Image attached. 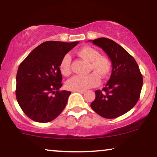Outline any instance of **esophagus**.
<instances>
[{"mask_svg":"<svg viewBox=\"0 0 157 157\" xmlns=\"http://www.w3.org/2000/svg\"><path fill=\"white\" fill-rule=\"evenodd\" d=\"M77 92H78V93H82V94H83V93H85V90H76Z\"/></svg>","mask_w":157,"mask_h":157,"instance_id":"1","label":"esophagus"}]
</instances>
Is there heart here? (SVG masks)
Here are the masks:
<instances>
[{"label":"heart","instance_id":"heart-1","mask_svg":"<svg viewBox=\"0 0 157 157\" xmlns=\"http://www.w3.org/2000/svg\"><path fill=\"white\" fill-rule=\"evenodd\" d=\"M77 54L90 63V73L87 75H75L67 82V87L72 90H85L90 87L97 86L100 83L99 77L105 78L110 74L111 64L110 60L105 56H101L100 52L91 47H84L77 52ZM71 57L65 54L59 64V70L64 76H68L71 73Z\"/></svg>","mask_w":157,"mask_h":157}]
</instances>
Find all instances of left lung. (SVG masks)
Instances as JSON below:
<instances>
[{
  "label": "left lung",
  "instance_id": "8db88e82",
  "mask_svg": "<svg viewBox=\"0 0 157 157\" xmlns=\"http://www.w3.org/2000/svg\"><path fill=\"white\" fill-rule=\"evenodd\" d=\"M91 41L107 54L113 67L110 80L102 90L95 91V99L90 106L103 118H116L136 104L143 77L134 58L121 45L107 38Z\"/></svg>",
  "mask_w": 157,
  "mask_h": 157
}]
</instances>
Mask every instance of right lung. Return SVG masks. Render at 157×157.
Listing matches in <instances>:
<instances>
[{"instance_id":"obj_1","label":"right lung","mask_w":157,"mask_h":157,"mask_svg":"<svg viewBox=\"0 0 157 157\" xmlns=\"http://www.w3.org/2000/svg\"><path fill=\"white\" fill-rule=\"evenodd\" d=\"M78 43L45 41L20 64L16 75V100L31 120L50 122L65 108L71 92L59 90L62 86L59 64Z\"/></svg>"}]
</instances>
